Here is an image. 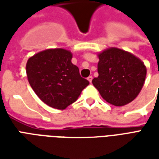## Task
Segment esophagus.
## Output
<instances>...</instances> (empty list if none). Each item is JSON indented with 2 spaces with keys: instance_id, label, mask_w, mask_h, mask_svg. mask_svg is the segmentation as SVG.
Here are the masks:
<instances>
[{
  "instance_id": "1",
  "label": "esophagus",
  "mask_w": 159,
  "mask_h": 159,
  "mask_svg": "<svg viewBox=\"0 0 159 159\" xmlns=\"http://www.w3.org/2000/svg\"><path fill=\"white\" fill-rule=\"evenodd\" d=\"M88 80L89 81V83H92V80H93V76H89V77H88Z\"/></svg>"
}]
</instances>
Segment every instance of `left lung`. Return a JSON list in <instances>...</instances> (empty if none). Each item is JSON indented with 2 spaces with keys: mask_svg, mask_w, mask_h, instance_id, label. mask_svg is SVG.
Segmentation results:
<instances>
[{
  "mask_svg": "<svg viewBox=\"0 0 159 159\" xmlns=\"http://www.w3.org/2000/svg\"><path fill=\"white\" fill-rule=\"evenodd\" d=\"M99 59V76L92 83L104 100L116 107L134 100L147 76L143 62L130 52L116 48L100 52Z\"/></svg>",
  "mask_w": 159,
  "mask_h": 159,
  "instance_id": "obj_1",
  "label": "left lung"
}]
</instances>
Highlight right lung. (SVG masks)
Instances as JSON below:
<instances>
[{
	"instance_id": "add662e5",
	"label": "right lung",
	"mask_w": 159,
	"mask_h": 159,
	"mask_svg": "<svg viewBox=\"0 0 159 159\" xmlns=\"http://www.w3.org/2000/svg\"><path fill=\"white\" fill-rule=\"evenodd\" d=\"M71 52L62 48L47 49L30 58L26 73L30 85L49 107L64 110L74 103L89 82L71 63Z\"/></svg>"
}]
</instances>
